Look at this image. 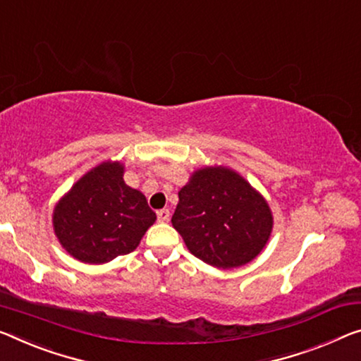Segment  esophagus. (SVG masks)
<instances>
[{
    "instance_id": "1",
    "label": "esophagus",
    "mask_w": 361,
    "mask_h": 361,
    "mask_svg": "<svg viewBox=\"0 0 361 361\" xmlns=\"http://www.w3.org/2000/svg\"><path fill=\"white\" fill-rule=\"evenodd\" d=\"M157 216H158V221L159 223H168L169 221V218H171V213H169V209H159V212L157 213Z\"/></svg>"
}]
</instances>
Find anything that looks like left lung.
I'll return each instance as SVG.
<instances>
[{"label":"left lung","mask_w":361,"mask_h":361,"mask_svg":"<svg viewBox=\"0 0 361 361\" xmlns=\"http://www.w3.org/2000/svg\"><path fill=\"white\" fill-rule=\"evenodd\" d=\"M171 223L192 255L214 268L232 269L263 250L273 231V213L240 174L208 166L179 190Z\"/></svg>","instance_id":"left-lung-1"}]
</instances>
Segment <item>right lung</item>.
<instances>
[{
  "mask_svg": "<svg viewBox=\"0 0 361 361\" xmlns=\"http://www.w3.org/2000/svg\"><path fill=\"white\" fill-rule=\"evenodd\" d=\"M124 166L104 161L80 177L53 212V229L71 257L103 264L134 252L157 214L123 179Z\"/></svg>",
  "mask_w": 361,
  "mask_h": 361,
  "instance_id": "add662e5",
  "label": "right lung"
}]
</instances>
